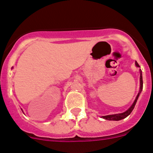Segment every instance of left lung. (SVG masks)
Instances as JSON below:
<instances>
[{"label":"left lung","mask_w":153,"mask_h":153,"mask_svg":"<svg viewBox=\"0 0 153 153\" xmlns=\"http://www.w3.org/2000/svg\"><path fill=\"white\" fill-rule=\"evenodd\" d=\"M135 64L137 67H140V66L139 65V64L137 63V62H135ZM139 72H140V87H139V91L138 93L137 96H136V99H135L134 102H133L131 107L128 109L127 111H125V112L123 113H120V114H111V115H106V116H102V117L105 120H113V121H119V120H123V119L126 118L128 116H129L131 114V113L132 112V111L133 110L134 108L135 105H136V102H137L138 98L139 97V94H141V91H142L143 89V80H142V73H141V70H139Z\"/></svg>","instance_id":"1"}]
</instances>
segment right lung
Returning <instances> with one entry per match:
<instances>
[{
  "instance_id": "right-lung-1",
  "label": "right lung",
  "mask_w": 153,
  "mask_h": 153,
  "mask_svg": "<svg viewBox=\"0 0 153 153\" xmlns=\"http://www.w3.org/2000/svg\"><path fill=\"white\" fill-rule=\"evenodd\" d=\"M21 110H22V109H21Z\"/></svg>"
}]
</instances>
